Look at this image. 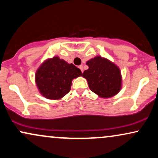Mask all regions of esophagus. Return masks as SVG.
<instances>
[{
  "label": "esophagus",
  "instance_id": "1",
  "mask_svg": "<svg viewBox=\"0 0 158 158\" xmlns=\"http://www.w3.org/2000/svg\"><path fill=\"white\" fill-rule=\"evenodd\" d=\"M79 68H80V70H81V72H82V73H83V71H84V70H83V66H82V65H80V66H79Z\"/></svg>",
  "mask_w": 158,
  "mask_h": 158
}]
</instances>
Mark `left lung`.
<instances>
[{"mask_svg": "<svg viewBox=\"0 0 158 158\" xmlns=\"http://www.w3.org/2000/svg\"><path fill=\"white\" fill-rule=\"evenodd\" d=\"M88 70L82 77L88 81L90 90L99 97L110 98L117 95L122 88L121 71L114 62L97 56L86 62Z\"/></svg>", "mask_w": 158, "mask_h": 158, "instance_id": "8db88e82", "label": "left lung"}]
</instances>
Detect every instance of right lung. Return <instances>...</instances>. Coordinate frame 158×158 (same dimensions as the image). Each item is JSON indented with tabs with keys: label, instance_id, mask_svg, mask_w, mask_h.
Segmentation results:
<instances>
[{
	"label": "right lung",
	"instance_id": "obj_1",
	"mask_svg": "<svg viewBox=\"0 0 158 158\" xmlns=\"http://www.w3.org/2000/svg\"><path fill=\"white\" fill-rule=\"evenodd\" d=\"M81 71L73 64L54 56L48 59L36 70L35 83L39 93L48 99H60L70 90L72 80Z\"/></svg>",
	"mask_w": 158,
	"mask_h": 158
}]
</instances>
